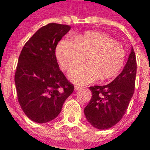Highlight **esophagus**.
Wrapping results in <instances>:
<instances>
[{
    "label": "esophagus",
    "instance_id": "obj_1",
    "mask_svg": "<svg viewBox=\"0 0 150 150\" xmlns=\"http://www.w3.org/2000/svg\"><path fill=\"white\" fill-rule=\"evenodd\" d=\"M83 88H84L83 86H77V85H76L75 86V90H81V89H82Z\"/></svg>",
    "mask_w": 150,
    "mask_h": 150
}]
</instances>
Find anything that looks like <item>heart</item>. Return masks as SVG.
I'll return each mask as SVG.
<instances>
[{"label": "heart", "mask_w": 150, "mask_h": 150, "mask_svg": "<svg viewBox=\"0 0 150 150\" xmlns=\"http://www.w3.org/2000/svg\"><path fill=\"white\" fill-rule=\"evenodd\" d=\"M56 55L64 71L82 63L86 57L87 64L73 68L69 79L77 84H88L100 77L107 80L117 76L125 64L126 54L123 46L108 35L89 31L76 36L75 40H62L57 47Z\"/></svg>", "instance_id": "obj_1"}]
</instances>
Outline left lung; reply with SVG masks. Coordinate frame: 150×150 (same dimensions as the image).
Returning a JSON list of instances; mask_svg holds the SVG:
<instances>
[{
	"label": "left lung",
	"mask_w": 150,
	"mask_h": 150,
	"mask_svg": "<svg viewBox=\"0 0 150 150\" xmlns=\"http://www.w3.org/2000/svg\"><path fill=\"white\" fill-rule=\"evenodd\" d=\"M136 57L133 47L121 73L110 84L90 86L92 98L84 113L87 121L98 129H107L121 121L135 91Z\"/></svg>",
	"instance_id": "1"
}]
</instances>
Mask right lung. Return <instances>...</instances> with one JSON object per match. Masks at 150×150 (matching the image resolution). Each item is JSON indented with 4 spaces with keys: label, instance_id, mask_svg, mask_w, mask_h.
<instances>
[{
    "label": "right lung",
    "instance_id": "1",
    "mask_svg": "<svg viewBox=\"0 0 150 150\" xmlns=\"http://www.w3.org/2000/svg\"><path fill=\"white\" fill-rule=\"evenodd\" d=\"M70 29L57 23L41 27L20 53L15 74L18 101L33 121L46 123L55 118L74 91L55 55L57 43Z\"/></svg>",
    "mask_w": 150,
    "mask_h": 150
}]
</instances>
